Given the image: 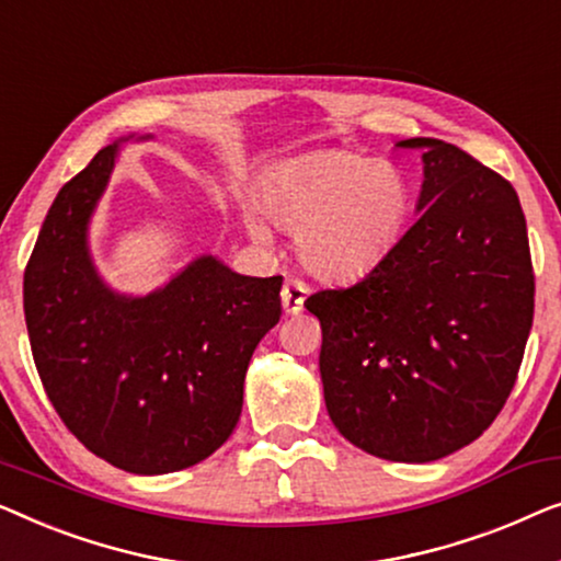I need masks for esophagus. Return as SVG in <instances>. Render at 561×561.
I'll return each mask as SVG.
<instances>
[{
  "label": "esophagus",
  "mask_w": 561,
  "mask_h": 561,
  "mask_svg": "<svg viewBox=\"0 0 561 561\" xmlns=\"http://www.w3.org/2000/svg\"><path fill=\"white\" fill-rule=\"evenodd\" d=\"M307 291H310V289H307L302 282H297V279L284 282V287H282V310L287 312V314L302 312Z\"/></svg>",
  "instance_id": "esophagus-1"
}]
</instances>
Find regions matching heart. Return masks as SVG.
Returning <instances> with one entry per match:
<instances>
[{"mask_svg":"<svg viewBox=\"0 0 561 561\" xmlns=\"http://www.w3.org/2000/svg\"><path fill=\"white\" fill-rule=\"evenodd\" d=\"M247 210L251 239L270 243L264 215L295 233L299 264L312 277L351 282L376 270L397 247L412 213V180L397 164L348 149H320L279 164Z\"/></svg>","mask_w":561,"mask_h":561,"instance_id":"1","label":"heart"}]
</instances>
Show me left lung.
Returning <instances> with one entry per match:
<instances>
[{
    "instance_id": "obj_1",
    "label": "left lung",
    "mask_w": 561,
    "mask_h": 561,
    "mask_svg": "<svg viewBox=\"0 0 561 561\" xmlns=\"http://www.w3.org/2000/svg\"><path fill=\"white\" fill-rule=\"evenodd\" d=\"M422 149L416 220L348 289L307 297L322 328L330 420L363 453L432 462L470 445L506 404L534 320L518 195L439 139Z\"/></svg>"
}]
</instances>
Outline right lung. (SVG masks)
Returning <instances> with one entry per match:
<instances>
[{
  "label": "right lung",
  "instance_id": "obj_1",
  "mask_svg": "<svg viewBox=\"0 0 561 561\" xmlns=\"http://www.w3.org/2000/svg\"><path fill=\"white\" fill-rule=\"evenodd\" d=\"M106 145L60 187L25 270L37 374L66 427L134 476L205 460L231 437L256 345L279 322L282 277H247L201 254L147 295L114 289L91 220L126 145Z\"/></svg>",
  "mask_w": 561,
  "mask_h": 561
}]
</instances>
